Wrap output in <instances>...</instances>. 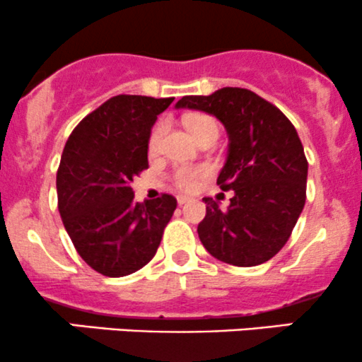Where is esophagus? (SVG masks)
<instances>
[{"label":"esophagus","instance_id":"esophagus-1","mask_svg":"<svg viewBox=\"0 0 362 362\" xmlns=\"http://www.w3.org/2000/svg\"><path fill=\"white\" fill-rule=\"evenodd\" d=\"M189 201H190V197H187V196H178V197H177L178 206H184L185 202H189Z\"/></svg>","mask_w":362,"mask_h":362}]
</instances>
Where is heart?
Segmentation results:
<instances>
[{"label":"heart","mask_w":362,"mask_h":362,"mask_svg":"<svg viewBox=\"0 0 362 362\" xmlns=\"http://www.w3.org/2000/svg\"><path fill=\"white\" fill-rule=\"evenodd\" d=\"M185 125L199 142L206 137L218 139V134H220V125L209 115H190L185 118ZM163 134H165V122H158L151 130L148 139L149 153H156L160 149ZM209 173H211V168L208 165H177L170 173V182L178 190L192 192L201 184L202 178L208 177Z\"/></svg>","instance_id":"heart-1"}]
</instances>
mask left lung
<instances>
[{
	"label": "left lung",
	"instance_id": "8db88e82",
	"mask_svg": "<svg viewBox=\"0 0 362 362\" xmlns=\"http://www.w3.org/2000/svg\"><path fill=\"white\" fill-rule=\"evenodd\" d=\"M177 108L214 115L230 137L216 184L235 196L226 211L206 197L197 226L202 245L233 266L266 263L287 244L305 202L308 160L296 127L275 105L242 87L184 96Z\"/></svg>",
	"mask_w": 362,
	"mask_h": 362
}]
</instances>
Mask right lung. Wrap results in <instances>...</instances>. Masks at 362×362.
I'll return each mask as SVG.
<instances>
[{"mask_svg":"<svg viewBox=\"0 0 362 362\" xmlns=\"http://www.w3.org/2000/svg\"><path fill=\"white\" fill-rule=\"evenodd\" d=\"M173 98L120 94L82 118L57 173L58 209L74 247L105 276L130 275L156 254L177 208L172 194L137 202L132 180L149 168L148 139Z\"/></svg>","mask_w":362,"mask_h":362,"instance_id":"right-lung-1","label":"right lung"}]
</instances>
